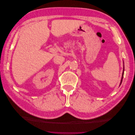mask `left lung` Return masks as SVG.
Masks as SVG:
<instances>
[{
	"label": "left lung",
	"mask_w": 135,
	"mask_h": 135,
	"mask_svg": "<svg viewBox=\"0 0 135 135\" xmlns=\"http://www.w3.org/2000/svg\"><path fill=\"white\" fill-rule=\"evenodd\" d=\"M124 67L123 68V74H122V79H121V81H120V84L122 83V80H123V74H124Z\"/></svg>",
	"instance_id": "8db88e82"
}]
</instances>
